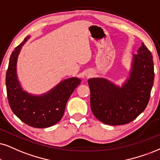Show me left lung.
Returning a JSON list of instances; mask_svg holds the SVG:
<instances>
[{
	"instance_id": "left-lung-1",
	"label": "left lung",
	"mask_w": 160,
	"mask_h": 160,
	"mask_svg": "<svg viewBox=\"0 0 160 160\" xmlns=\"http://www.w3.org/2000/svg\"><path fill=\"white\" fill-rule=\"evenodd\" d=\"M153 56L142 43L133 55L129 77L123 86L103 78L88 80L92 113L104 124L125 125L142 113L149 102L154 80Z\"/></svg>"
}]
</instances>
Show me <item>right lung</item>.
<instances>
[{
    "instance_id": "add662e5",
    "label": "right lung",
    "mask_w": 160,
    "mask_h": 160,
    "mask_svg": "<svg viewBox=\"0 0 160 160\" xmlns=\"http://www.w3.org/2000/svg\"><path fill=\"white\" fill-rule=\"evenodd\" d=\"M30 38L28 35L12 52L6 75L7 98L14 113L31 127L45 128L56 125L62 119L68 98L81 83L76 77L69 78L41 96L24 91L17 76V60L21 47Z\"/></svg>"
}]
</instances>
